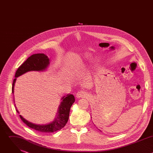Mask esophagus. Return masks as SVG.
Masks as SVG:
<instances>
[{"mask_svg":"<svg viewBox=\"0 0 153 153\" xmlns=\"http://www.w3.org/2000/svg\"><path fill=\"white\" fill-rule=\"evenodd\" d=\"M86 94L85 91H79L77 93H76V97L77 98H81V97H85V96H86Z\"/></svg>","mask_w":153,"mask_h":153,"instance_id":"esophagus-1","label":"esophagus"}]
</instances>
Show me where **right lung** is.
Segmentation results:
<instances>
[{
	"mask_svg": "<svg viewBox=\"0 0 153 153\" xmlns=\"http://www.w3.org/2000/svg\"><path fill=\"white\" fill-rule=\"evenodd\" d=\"M50 64V59L47 56L43 53L34 54L29 57L18 68L15 74L16 79H14L12 86V93H14V87L16 80V78L22 75L27 72L31 71H45ZM59 110L57 112V116L53 122L46 125H36L28 122L22 116L20 115L21 120H22L28 126L38 131L41 133H50L57 131L61 129L67 124L69 115L70 108L75 101L74 97L73 94H67L66 96H63L62 99ZM19 113V112L17 110Z\"/></svg>",
	"mask_w": 153,
	"mask_h": 153,
	"instance_id": "obj_1",
	"label": "right lung"
}]
</instances>
